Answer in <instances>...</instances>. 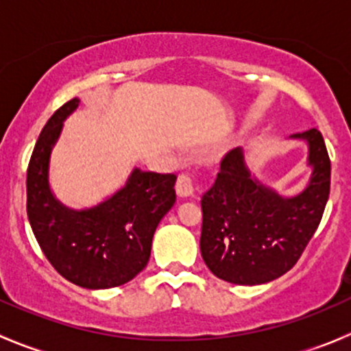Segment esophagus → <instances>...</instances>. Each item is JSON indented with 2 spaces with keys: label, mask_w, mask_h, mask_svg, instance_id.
<instances>
[{
  "label": "esophagus",
  "mask_w": 351,
  "mask_h": 351,
  "mask_svg": "<svg viewBox=\"0 0 351 351\" xmlns=\"http://www.w3.org/2000/svg\"><path fill=\"white\" fill-rule=\"evenodd\" d=\"M175 189H176V193H178V197L189 198V197H193V193H195V183H193V180L190 178V176L182 175L178 176V182H176Z\"/></svg>",
  "instance_id": "obj_1"
}]
</instances>
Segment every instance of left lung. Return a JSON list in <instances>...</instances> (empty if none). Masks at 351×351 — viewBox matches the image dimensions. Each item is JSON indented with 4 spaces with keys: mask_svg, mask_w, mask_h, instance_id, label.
<instances>
[{
    "mask_svg": "<svg viewBox=\"0 0 351 351\" xmlns=\"http://www.w3.org/2000/svg\"><path fill=\"white\" fill-rule=\"evenodd\" d=\"M309 147V183L284 197L247 168L241 147L229 151L202 197L200 251L208 270L236 285H260L287 274L316 232L331 183V161L317 129L292 134Z\"/></svg>",
    "mask_w": 351,
    "mask_h": 351,
    "instance_id": "left-lung-1",
    "label": "left lung"
}]
</instances>
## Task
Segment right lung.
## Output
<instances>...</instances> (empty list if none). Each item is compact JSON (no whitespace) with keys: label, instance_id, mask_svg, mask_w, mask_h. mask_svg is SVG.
I'll list each match as a JSON object with an SVG mask.
<instances>
[{"label":"right lung","instance_id":"add662e5","mask_svg":"<svg viewBox=\"0 0 351 351\" xmlns=\"http://www.w3.org/2000/svg\"><path fill=\"white\" fill-rule=\"evenodd\" d=\"M80 107L73 98L47 120L27 169V215L52 267L84 289H112L146 268L159 221L175 205V175L134 168L125 185L95 207L71 208L49 183L51 154L64 120Z\"/></svg>","mask_w":351,"mask_h":351}]
</instances>
